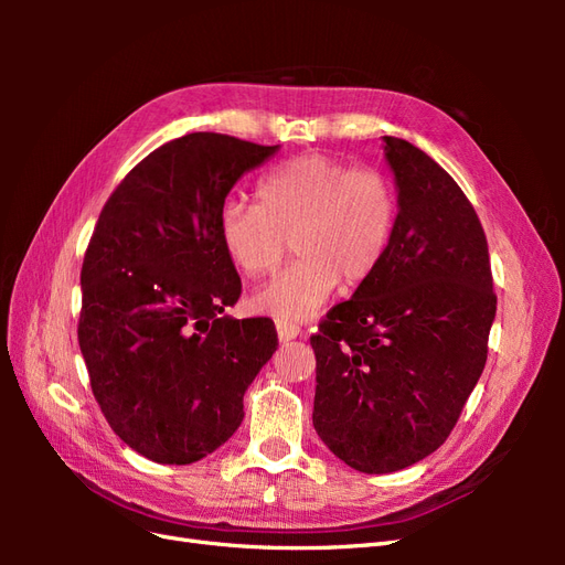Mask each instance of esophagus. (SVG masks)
I'll return each instance as SVG.
<instances>
[{
  "instance_id": "34e87169",
  "label": "esophagus",
  "mask_w": 565,
  "mask_h": 565,
  "mask_svg": "<svg viewBox=\"0 0 565 565\" xmlns=\"http://www.w3.org/2000/svg\"><path fill=\"white\" fill-rule=\"evenodd\" d=\"M276 330H278V339H280V341H289V339H295V337L301 332L299 322L289 320V318H276Z\"/></svg>"
}]
</instances>
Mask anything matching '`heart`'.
<instances>
[{
    "label": "heart",
    "instance_id": "heart-1",
    "mask_svg": "<svg viewBox=\"0 0 565 565\" xmlns=\"http://www.w3.org/2000/svg\"><path fill=\"white\" fill-rule=\"evenodd\" d=\"M396 216V185L382 169L309 152L270 169L256 183V204L226 200L218 237L252 280L273 276L292 241L297 259L256 295V306L278 318H303L339 280L358 287L380 268Z\"/></svg>",
    "mask_w": 565,
    "mask_h": 565
}]
</instances>
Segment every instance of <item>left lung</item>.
Listing matches in <instances>:
<instances>
[{
    "mask_svg": "<svg viewBox=\"0 0 565 565\" xmlns=\"http://www.w3.org/2000/svg\"><path fill=\"white\" fill-rule=\"evenodd\" d=\"M398 216L380 268L311 334L313 426L363 473L438 450L486 367L498 311L473 204L424 150L384 136Z\"/></svg>",
    "mask_w": 565,
    "mask_h": 565,
    "instance_id": "obj_1",
    "label": "left lung"
}]
</instances>
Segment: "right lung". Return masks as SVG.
<instances>
[{"label":"right lung","instance_id":"add662e5","mask_svg":"<svg viewBox=\"0 0 565 565\" xmlns=\"http://www.w3.org/2000/svg\"><path fill=\"white\" fill-rule=\"evenodd\" d=\"M276 150L214 131L160 146L119 181L84 252L77 339L94 398L160 465L224 446L278 349L270 318L224 316L243 282L218 237L231 188Z\"/></svg>","mask_w":565,"mask_h":565}]
</instances>
